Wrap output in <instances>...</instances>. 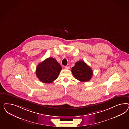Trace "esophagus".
<instances>
[{"label":"esophagus","mask_w":129,"mask_h":129,"mask_svg":"<svg viewBox=\"0 0 129 129\" xmlns=\"http://www.w3.org/2000/svg\"><path fill=\"white\" fill-rule=\"evenodd\" d=\"M65 69H67V70H69V69H70V66H66L65 67Z\"/></svg>","instance_id":"34e87169"}]
</instances>
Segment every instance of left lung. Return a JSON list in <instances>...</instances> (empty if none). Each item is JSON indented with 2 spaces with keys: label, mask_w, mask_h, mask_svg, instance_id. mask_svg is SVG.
<instances>
[{
  "label": "left lung",
  "mask_w": 129,
  "mask_h": 129,
  "mask_svg": "<svg viewBox=\"0 0 129 129\" xmlns=\"http://www.w3.org/2000/svg\"><path fill=\"white\" fill-rule=\"evenodd\" d=\"M71 72L75 78L81 82L88 81L93 74L91 68L82 60L75 63L71 69Z\"/></svg>",
  "instance_id": "obj_1"
}]
</instances>
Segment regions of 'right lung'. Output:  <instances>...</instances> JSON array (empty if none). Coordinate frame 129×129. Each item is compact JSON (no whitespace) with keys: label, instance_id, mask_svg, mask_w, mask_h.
Here are the masks:
<instances>
[{"label":"right lung","instance_id":"obj_1","mask_svg":"<svg viewBox=\"0 0 129 129\" xmlns=\"http://www.w3.org/2000/svg\"><path fill=\"white\" fill-rule=\"evenodd\" d=\"M62 67L55 59L49 58L39 63L36 70V75L41 82L50 83L56 79Z\"/></svg>","mask_w":129,"mask_h":129}]
</instances>
